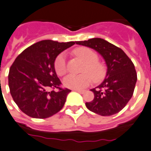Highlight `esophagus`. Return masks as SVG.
Returning a JSON list of instances; mask_svg holds the SVG:
<instances>
[{
  "label": "esophagus",
  "instance_id": "obj_1",
  "mask_svg": "<svg viewBox=\"0 0 151 151\" xmlns=\"http://www.w3.org/2000/svg\"><path fill=\"white\" fill-rule=\"evenodd\" d=\"M74 90L78 93H83L85 92V90H77V89H76V90Z\"/></svg>",
  "mask_w": 151,
  "mask_h": 151
}]
</instances>
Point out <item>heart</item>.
<instances>
[{
  "label": "heart",
  "instance_id": "1",
  "mask_svg": "<svg viewBox=\"0 0 151 151\" xmlns=\"http://www.w3.org/2000/svg\"><path fill=\"white\" fill-rule=\"evenodd\" d=\"M75 55L86 62L83 68V74L79 76L69 75L64 79V85L69 89H83L86 87L92 80L95 83L102 81L106 76L105 66L98 61V56L91 49L86 47L77 48L74 51ZM56 73L59 76H62L67 72L65 55L61 53L57 56L54 63Z\"/></svg>",
  "mask_w": 151,
  "mask_h": 151
}]
</instances>
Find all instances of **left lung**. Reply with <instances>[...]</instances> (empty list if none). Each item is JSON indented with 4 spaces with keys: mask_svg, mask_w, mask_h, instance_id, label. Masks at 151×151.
Here are the masks:
<instances>
[{
    "mask_svg": "<svg viewBox=\"0 0 151 151\" xmlns=\"http://www.w3.org/2000/svg\"><path fill=\"white\" fill-rule=\"evenodd\" d=\"M76 43L94 49L102 55L108 66L103 83L91 90L94 98L86 103V108L102 116L119 113L134 92L137 80L134 64L121 48L104 39L93 38Z\"/></svg>",
    "mask_w": 151,
    "mask_h": 151,
    "instance_id": "8db88e82",
    "label": "left lung"
}]
</instances>
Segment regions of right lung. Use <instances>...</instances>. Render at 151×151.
Masks as SVG:
<instances>
[{
	"instance_id": "obj_1",
	"label": "right lung",
	"mask_w": 151,
	"mask_h": 151,
	"mask_svg": "<svg viewBox=\"0 0 151 151\" xmlns=\"http://www.w3.org/2000/svg\"><path fill=\"white\" fill-rule=\"evenodd\" d=\"M74 44L73 41L42 40L15 58L9 70L8 86L22 111L35 119H47L63 108L71 90L61 86L54 63L60 53Z\"/></svg>"
}]
</instances>
